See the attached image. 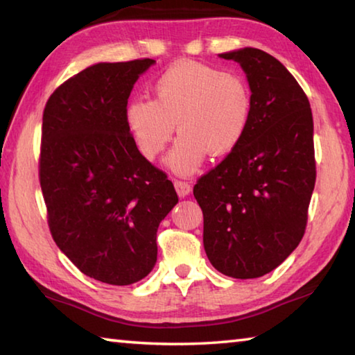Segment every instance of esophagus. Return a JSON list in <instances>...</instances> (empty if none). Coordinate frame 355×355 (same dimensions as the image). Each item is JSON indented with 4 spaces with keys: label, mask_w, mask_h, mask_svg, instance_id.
Returning a JSON list of instances; mask_svg holds the SVG:
<instances>
[{
    "label": "esophagus",
    "mask_w": 355,
    "mask_h": 355,
    "mask_svg": "<svg viewBox=\"0 0 355 355\" xmlns=\"http://www.w3.org/2000/svg\"><path fill=\"white\" fill-rule=\"evenodd\" d=\"M175 189H176V191H178V195L180 196V198H184V196H187L189 195V193L191 191V185L187 182V180H182V179H175Z\"/></svg>",
    "instance_id": "34e87169"
}]
</instances>
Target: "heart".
Segmentation results:
<instances>
[{"label":"heart","instance_id":"heart-1","mask_svg":"<svg viewBox=\"0 0 355 355\" xmlns=\"http://www.w3.org/2000/svg\"><path fill=\"white\" fill-rule=\"evenodd\" d=\"M156 100L136 98L125 119L132 140L145 159H156L175 132H180L168 166L190 175L207 155L223 157L235 151L250 128L255 97L239 72L216 66L180 62L155 82Z\"/></svg>","mask_w":355,"mask_h":355}]
</instances>
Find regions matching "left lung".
I'll return each instance as SVG.
<instances>
[{
  "mask_svg": "<svg viewBox=\"0 0 355 355\" xmlns=\"http://www.w3.org/2000/svg\"><path fill=\"white\" fill-rule=\"evenodd\" d=\"M244 69L255 97L235 151L193 189L204 215V249L216 270L249 279L272 272L302 241L315 185L309 100L275 57L255 48L220 53Z\"/></svg>",
  "mask_w": 355,
  "mask_h": 355,
  "instance_id": "obj_1",
  "label": "left lung"
}]
</instances>
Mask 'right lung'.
I'll use <instances>...</instances> for the list:
<instances>
[{
    "label": "right lung",
    "instance_id": "1",
    "mask_svg": "<svg viewBox=\"0 0 355 355\" xmlns=\"http://www.w3.org/2000/svg\"><path fill=\"white\" fill-rule=\"evenodd\" d=\"M153 63L89 66L60 85L43 111L38 178L51 235L80 272L106 284L148 275L157 227L178 204L125 119L132 86Z\"/></svg>",
    "mask_w": 355,
    "mask_h": 355
}]
</instances>
